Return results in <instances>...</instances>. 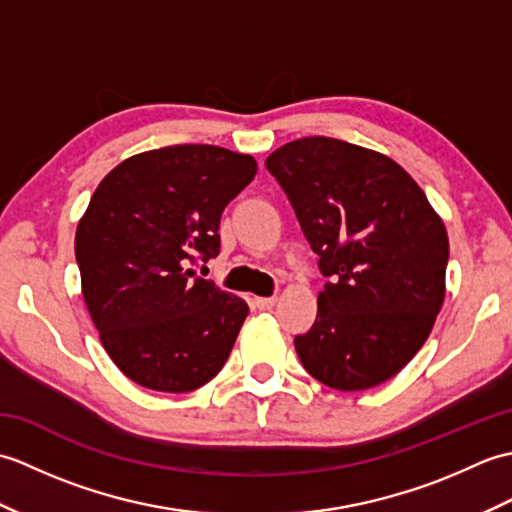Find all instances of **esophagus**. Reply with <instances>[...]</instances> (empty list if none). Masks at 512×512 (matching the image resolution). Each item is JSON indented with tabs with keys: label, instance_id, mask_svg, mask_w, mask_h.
<instances>
[{
	"label": "esophagus",
	"instance_id": "obj_1",
	"mask_svg": "<svg viewBox=\"0 0 512 512\" xmlns=\"http://www.w3.org/2000/svg\"><path fill=\"white\" fill-rule=\"evenodd\" d=\"M275 297H255V306L259 308V310H270V308H273L275 306Z\"/></svg>",
	"mask_w": 512,
	"mask_h": 512
}]
</instances>
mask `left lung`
I'll list each match as a JSON object with an SVG mask.
<instances>
[{"mask_svg": "<svg viewBox=\"0 0 512 512\" xmlns=\"http://www.w3.org/2000/svg\"><path fill=\"white\" fill-rule=\"evenodd\" d=\"M266 169L330 277L317 321L295 336L301 365L339 391L385 383L418 354L442 308L444 222L398 162L345 140H292Z\"/></svg>", "mask_w": 512, "mask_h": 512, "instance_id": "obj_1", "label": "left lung"}]
</instances>
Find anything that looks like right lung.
Returning <instances> with one entry per match:
<instances>
[{"label":"right lung","instance_id":"obj_1","mask_svg":"<svg viewBox=\"0 0 512 512\" xmlns=\"http://www.w3.org/2000/svg\"><path fill=\"white\" fill-rule=\"evenodd\" d=\"M257 173L248 154L173 145L96 187L76 226L85 306L105 352L140 387L184 394L224 367L248 306L193 266L220 253V217Z\"/></svg>","mask_w":512,"mask_h":512}]
</instances>
